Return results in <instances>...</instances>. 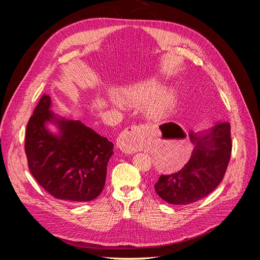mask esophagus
Listing matches in <instances>:
<instances>
[{
	"instance_id": "34e87169",
	"label": "esophagus",
	"mask_w": 260,
	"mask_h": 260,
	"mask_svg": "<svg viewBox=\"0 0 260 260\" xmlns=\"http://www.w3.org/2000/svg\"><path fill=\"white\" fill-rule=\"evenodd\" d=\"M139 136H140L139 126L133 125L127 127L120 135L119 141H118V147L122 152H124L126 154H134L138 148L137 142H138Z\"/></svg>"
}]
</instances>
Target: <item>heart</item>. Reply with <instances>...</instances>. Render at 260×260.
I'll list each match as a JSON object with an SVG mask.
<instances>
[{
    "instance_id": "obj_1",
    "label": "heart",
    "mask_w": 260,
    "mask_h": 260,
    "mask_svg": "<svg viewBox=\"0 0 260 260\" xmlns=\"http://www.w3.org/2000/svg\"><path fill=\"white\" fill-rule=\"evenodd\" d=\"M120 98L127 104H142L147 101L144 107L146 117L158 120L173 113L178 103V91L173 86L161 88L158 81L151 79L124 88Z\"/></svg>"
}]
</instances>
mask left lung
Returning <instances> with one entry per match:
<instances>
[{"mask_svg":"<svg viewBox=\"0 0 260 260\" xmlns=\"http://www.w3.org/2000/svg\"><path fill=\"white\" fill-rule=\"evenodd\" d=\"M194 148L186 165L177 173L161 175L155 190L161 199L176 206L196 202L223 179L232 152L231 126L217 122L207 132L189 133Z\"/></svg>","mask_w":260,"mask_h":260,"instance_id":"8db88e82","label":"left lung"}]
</instances>
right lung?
<instances>
[{"label": "right lung", "instance_id": "add662e5", "mask_svg": "<svg viewBox=\"0 0 260 260\" xmlns=\"http://www.w3.org/2000/svg\"><path fill=\"white\" fill-rule=\"evenodd\" d=\"M51 99L43 94L27 123L25 153L38 183L54 198L86 202L104 187L114 144L81 121L50 111ZM48 122L58 133H51Z\"/></svg>", "mask_w": 260, "mask_h": 260}]
</instances>
